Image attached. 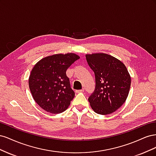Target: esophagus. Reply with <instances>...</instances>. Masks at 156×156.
Returning a JSON list of instances; mask_svg holds the SVG:
<instances>
[{"mask_svg": "<svg viewBox=\"0 0 156 156\" xmlns=\"http://www.w3.org/2000/svg\"><path fill=\"white\" fill-rule=\"evenodd\" d=\"M84 90L83 88L81 90H75V92H76V93H81V92H84Z\"/></svg>", "mask_w": 156, "mask_h": 156, "instance_id": "34e87169", "label": "esophagus"}]
</instances>
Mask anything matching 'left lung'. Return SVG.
<instances>
[{"label":"left lung","instance_id":"left-lung-1","mask_svg":"<svg viewBox=\"0 0 156 156\" xmlns=\"http://www.w3.org/2000/svg\"><path fill=\"white\" fill-rule=\"evenodd\" d=\"M88 64L95 75L96 87L88 98L94 112L108 115L126 101L131 86V77L126 66L105 53L86 55Z\"/></svg>","mask_w":156,"mask_h":156}]
</instances>
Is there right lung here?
I'll list each match as a JSON object with an SVG mask.
<instances>
[{
  "label": "right lung",
  "mask_w": 156,
  "mask_h": 156,
  "mask_svg": "<svg viewBox=\"0 0 156 156\" xmlns=\"http://www.w3.org/2000/svg\"><path fill=\"white\" fill-rule=\"evenodd\" d=\"M79 58L74 53L53 55L42 58L32 68L29 88L34 101L44 110L58 114L67 109L75 92L66 72Z\"/></svg>",
  "instance_id": "1"
}]
</instances>
